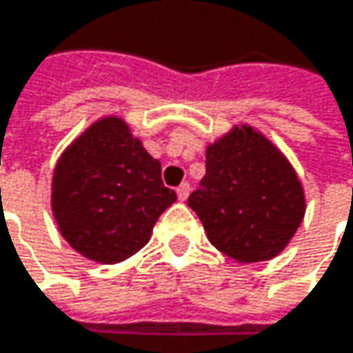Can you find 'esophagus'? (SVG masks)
<instances>
[{
	"instance_id": "1",
	"label": "esophagus",
	"mask_w": 353,
	"mask_h": 353,
	"mask_svg": "<svg viewBox=\"0 0 353 353\" xmlns=\"http://www.w3.org/2000/svg\"><path fill=\"white\" fill-rule=\"evenodd\" d=\"M188 196H190V183H188V181H183V183H181V185L177 188V198H179V200L183 202V200H185Z\"/></svg>"
}]
</instances>
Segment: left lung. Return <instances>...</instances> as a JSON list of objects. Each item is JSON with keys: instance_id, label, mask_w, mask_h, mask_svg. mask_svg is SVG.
Here are the masks:
<instances>
[{"instance_id": "8db88e82", "label": "left lung", "mask_w": 353, "mask_h": 353, "mask_svg": "<svg viewBox=\"0 0 353 353\" xmlns=\"http://www.w3.org/2000/svg\"><path fill=\"white\" fill-rule=\"evenodd\" d=\"M188 206L210 243L241 261L278 255L305 216V194L286 157L251 126H235L206 149V176Z\"/></svg>"}]
</instances>
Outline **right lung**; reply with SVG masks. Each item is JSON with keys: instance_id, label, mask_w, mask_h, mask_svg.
<instances>
[{"instance_id": "right-lung-1", "label": "right lung", "mask_w": 353, "mask_h": 353, "mask_svg": "<svg viewBox=\"0 0 353 353\" xmlns=\"http://www.w3.org/2000/svg\"><path fill=\"white\" fill-rule=\"evenodd\" d=\"M177 200L120 118L92 124L59 159L52 212L61 235L88 259L118 263L147 245L159 214Z\"/></svg>"}]
</instances>
